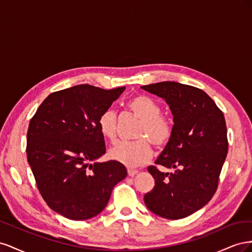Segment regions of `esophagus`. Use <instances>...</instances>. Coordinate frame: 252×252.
Returning a JSON list of instances; mask_svg holds the SVG:
<instances>
[{"label":"esophagus","instance_id":"obj_1","mask_svg":"<svg viewBox=\"0 0 252 252\" xmlns=\"http://www.w3.org/2000/svg\"><path fill=\"white\" fill-rule=\"evenodd\" d=\"M127 172H128V175L129 177H134L135 174H138V170H135V169H130V168H128L127 169Z\"/></svg>","mask_w":252,"mask_h":252}]
</instances>
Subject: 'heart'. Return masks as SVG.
Wrapping results in <instances>:
<instances>
[{
  "mask_svg": "<svg viewBox=\"0 0 252 252\" xmlns=\"http://www.w3.org/2000/svg\"><path fill=\"white\" fill-rule=\"evenodd\" d=\"M127 108L141 120L133 142H118L109 149L110 158L128 167L141 166L152 156L151 144L158 149L166 147L172 139V121L161 114V106L147 95H136L127 102ZM97 128L106 140L113 141L117 136V113L108 108L97 119Z\"/></svg>",
  "mask_w": 252,
  "mask_h": 252,
  "instance_id": "heart-1",
  "label": "heart"
}]
</instances>
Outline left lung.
Segmentation results:
<instances>
[{"mask_svg":"<svg viewBox=\"0 0 252 252\" xmlns=\"http://www.w3.org/2000/svg\"><path fill=\"white\" fill-rule=\"evenodd\" d=\"M142 89L165 98L173 114V135L148 171L156 184L144 195L156 215L179 220L201 209L215 195L228 151L224 114L212 98L193 86L177 82L144 85Z\"/></svg>","mask_w":252,"mask_h":252,"instance_id":"1","label":"left lung"}]
</instances>
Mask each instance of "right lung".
<instances>
[{"label":"right lung","mask_w":252,"mask_h":252,"mask_svg":"<svg viewBox=\"0 0 252 252\" xmlns=\"http://www.w3.org/2000/svg\"><path fill=\"white\" fill-rule=\"evenodd\" d=\"M124 90L88 84L59 90L30 120L26 152L37 189L49 207L67 219L98 215L113 187L126 178L122 163L95 162L106 152L97 119Z\"/></svg>","instance_id":"1"}]
</instances>
